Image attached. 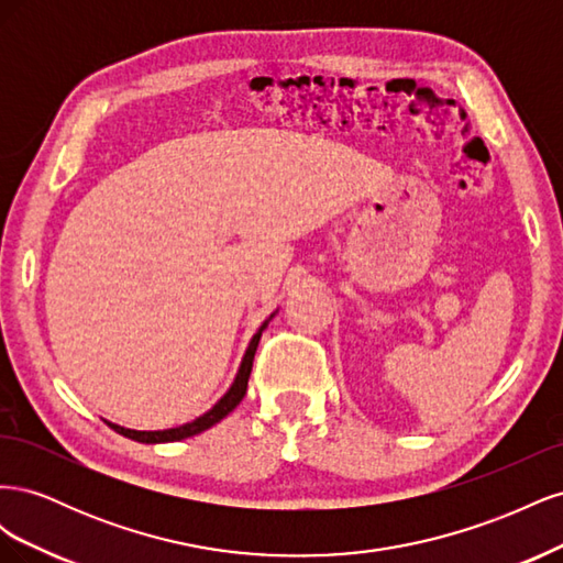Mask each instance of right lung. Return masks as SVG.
<instances>
[{"mask_svg": "<svg viewBox=\"0 0 563 563\" xmlns=\"http://www.w3.org/2000/svg\"><path fill=\"white\" fill-rule=\"evenodd\" d=\"M269 319H272V317H269ZM269 319H267V321H269ZM267 321L258 329V333H255V335L251 338L249 350H246L244 360H242V366H240V373H236V378H234L232 387L225 391L223 397H220V401L211 408V411L199 416V418L192 420V422L180 424V428L162 430V432H139V430L119 428V424H114V422H108V424H110V428H112L114 432L124 434V437H129V439H133V441H141V444H162V441H180V439L195 437V434H199V432H203V430L213 428L216 422L223 420V418L232 411V408H236V404H240V401L244 399L246 387H249V376H251V368H253V356H255V350H258L261 335H263V331H265V327H267Z\"/></svg>", "mask_w": 563, "mask_h": 563, "instance_id": "add662e5", "label": "right lung"}]
</instances>
